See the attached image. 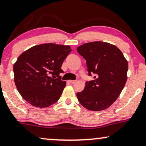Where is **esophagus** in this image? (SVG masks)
I'll return each instance as SVG.
<instances>
[{
    "mask_svg": "<svg viewBox=\"0 0 146 146\" xmlns=\"http://www.w3.org/2000/svg\"><path fill=\"white\" fill-rule=\"evenodd\" d=\"M76 82H77L76 80H69V82L70 83V84H75Z\"/></svg>",
    "mask_w": 146,
    "mask_h": 146,
    "instance_id": "obj_1",
    "label": "esophagus"
}]
</instances>
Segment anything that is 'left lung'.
Masks as SVG:
<instances>
[{
	"instance_id": "obj_1",
	"label": "left lung",
	"mask_w": 146,
	"mask_h": 146,
	"mask_svg": "<svg viewBox=\"0 0 146 146\" xmlns=\"http://www.w3.org/2000/svg\"><path fill=\"white\" fill-rule=\"evenodd\" d=\"M79 54L86 60L94 80L86 82L77 92L79 103L90 110L100 111L110 107L121 94L127 79L128 62L116 46L104 42H92L79 46Z\"/></svg>"
}]
</instances>
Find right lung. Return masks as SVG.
Wrapping results in <instances>:
<instances>
[{
  "label": "right lung",
  "instance_id": "1",
  "mask_svg": "<svg viewBox=\"0 0 146 146\" xmlns=\"http://www.w3.org/2000/svg\"><path fill=\"white\" fill-rule=\"evenodd\" d=\"M71 52L69 46L52 43L34 46L19 55L13 65L14 81L23 98L32 106L46 108L60 98L65 81L61 66Z\"/></svg>",
  "mask_w": 146,
  "mask_h": 146
}]
</instances>
